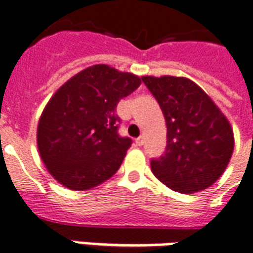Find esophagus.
I'll list each match as a JSON object with an SVG mask.
<instances>
[{
	"instance_id": "1",
	"label": "esophagus",
	"mask_w": 253,
	"mask_h": 253,
	"mask_svg": "<svg viewBox=\"0 0 253 253\" xmlns=\"http://www.w3.org/2000/svg\"><path fill=\"white\" fill-rule=\"evenodd\" d=\"M135 143L138 144V146H143V143H144L143 136H139V138H136V139H135Z\"/></svg>"
}]
</instances>
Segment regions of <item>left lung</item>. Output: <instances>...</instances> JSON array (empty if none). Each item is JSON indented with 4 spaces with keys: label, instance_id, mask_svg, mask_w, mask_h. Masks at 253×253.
<instances>
[{
    "label": "left lung",
    "instance_id": "left-lung-1",
    "mask_svg": "<svg viewBox=\"0 0 253 253\" xmlns=\"http://www.w3.org/2000/svg\"><path fill=\"white\" fill-rule=\"evenodd\" d=\"M142 81L157 98L167 126L166 152L151 161L152 173L180 194L212 186L234 152V130L227 117L188 78L144 75Z\"/></svg>",
    "mask_w": 253,
    "mask_h": 253
}]
</instances>
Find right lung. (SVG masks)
<instances>
[{
	"label": "right lung",
	"mask_w": 253,
	"mask_h": 253,
	"mask_svg": "<svg viewBox=\"0 0 253 253\" xmlns=\"http://www.w3.org/2000/svg\"><path fill=\"white\" fill-rule=\"evenodd\" d=\"M132 73L109 65L86 67L54 92L37 127L49 173L73 191L90 190L118 171L132 140L118 135V102L139 87Z\"/></svg>",
	"instance_id": "obj_1"
}]
</instances>
